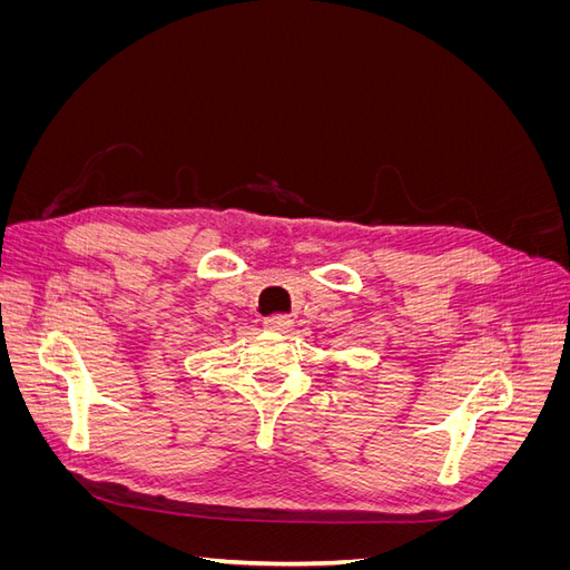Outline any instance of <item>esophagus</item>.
<instances>
[{
	"instance_id": "esophagus-1",
	"label": "esophagus",
	"mask_w": 570,
	"mask_h": 570,
	"mask_svg": "<svg viewBox=\"0 0 570 570\" xmlns=\"http://www.w3.org/2000/svg\"><path fill=\"white\" fill-rule=\"evenodd\" d=\"M264 325H266V331L285 333V331H289V327H292V318L289 316H268L264 321Z\"/></svg>"
}]
</instances>
